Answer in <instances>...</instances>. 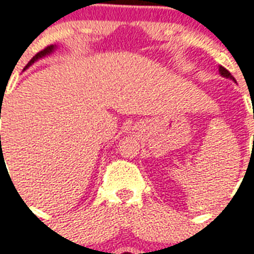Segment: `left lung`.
<instances>
[{"label": "left lung", "instance_id": "1", "mask_svg": "<svg viewBox=\"0 0 254 254\" xmlns=\"http://www.w3.org/2000/svg\"><path fill=\"white\" fill-rule=\"evenodd\" d=\"M220 73H221V75L226 77V78H232V80H235V78H233V75L229 73V70H226L224 66H220ZM253 117H254V116H253Z\"/></svg>", "mask_w": 254, "mask_h": 254}]
</instances>
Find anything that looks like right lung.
I'll list each match as a JSON object with an SVG mask.
<instances>
[{"mask_svg":"<svg viewBox=\"0 0 254 254\" xmlns=\"http://www.w3.org/2000/svg\"><path fill=\"white\" fill-rule=\"evenodd\" d=\"M53 50H54V45H49V46H46L45 49H42L41 52H38V53H37L36 56H34V57H33L32 60H30V61H29L28 65H26V66L24 67V70H25V69H26V67L30 66V65H32V64L34 63V61H37V60H38V58L45 57L46 54H50V53H52V52H53ZM0 137H1V135H0Z\"/></svg>","mask_w":254,"mask_h":254,"instance_id":"add662e5","label":"right lung"}]
</instances>
